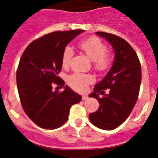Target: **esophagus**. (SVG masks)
<instances>
[{"label": "esophagus", "instance_id": "34e87169", "mask_svg": "<svg viewBox=\"0 0 158 158\" xmlns=\"http://www.w3.org/2000/svg\"><path fill=\"white\" fill-rule=\"evenodd\" d=\"M88 98H89V97H88L87 95H85H85H82V100H83V101L87 100Z\"/></svg>", "mask_w": 158, "mask_h": 158}]
</instances>
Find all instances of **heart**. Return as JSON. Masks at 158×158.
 <instances>
[{
	"instance_id": "1",
	"label": "heart",
	"mask_w": 158,
	"mask_h": 158,
	"mask_svg": "<svg viewBox=\"0 0 158 158\" xmlns=\"http://www.w3.org/2000/svg\"><path fill=\"white\" fill-rule=\"evenodd\" d=\"M79 48L86 54L88 57L93 61V66L99 72L106 71L110 66L111 57L106 54L107 48L100 39L95 37H91L81 41ZM74 51L70 46H66L64 48L61 57L63 67H67L70 64ZM94 81L92 75L84 74L82 73H75L67 79L68 84L74 90L82 92L85 90L88 85Z\"/></svg>"
}]
</instances>
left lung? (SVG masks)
<instances>
[{"mask_svg": "<svg viewBox=\"0 0 158 158\" xmlns=\"http://www.w3.org/2000/svg\"><path fill=\"white\" fill-rule=\"evenodd\" d=\"M96 35L110 43L114 60L108 73L89 94L100 104L96 112L89 114V119L99 129L113 130L127 119L135 106L142 81V69L135 51L127 41L103 31H97ZM107 89L108 93H105Z\"/></svg>", "mask_w": 158, "mask_h": 158, "instance_id": "left-lung-1", "label": "left lung"}]
</instances>
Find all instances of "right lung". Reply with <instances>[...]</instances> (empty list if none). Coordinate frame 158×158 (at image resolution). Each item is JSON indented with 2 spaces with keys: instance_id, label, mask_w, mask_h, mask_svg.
I'll use <instances>...</instances> for the list:
<instances>
[{
  "instance_id": "add662e5",
  "label": "right lung",
  "mask_w": 158,
  "mask_h": 158,
  "mask_svg": "<svg viewBox=\"0 0 158 158\" xmlns=\"http://www.w3.org/2000/svg\"><path fill=\"white\" fill-rule=\"evenodd\" d=\"M83 31L77 29L49 33L30 43L21 57L16 73L19 98L26 115L41 128L61 127L68 119L72 105L82 100V96L67 85L59 93L52 90V84L65 85L58 76L63 51Z\"/></svg>"
}]
</instances>
